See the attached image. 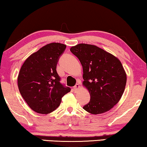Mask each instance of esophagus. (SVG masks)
I'll use <instances>...</instances> for the list:
<instances>
[{"instance_id":"1","label":"esophagus","mask_w":147,"mask_h":147,"mask_svg":"<svg viewBox=\"0 0 147 147\" xmlns=\"http://www.w3.org/2000/svg\"><path fill=\"white\" fill-rule=\"evenodd\" d=\"M80 84H79V82L78 83V84H76V86L74 87V91H77L79 89H80Z\"/></svg>"}]
</instances>
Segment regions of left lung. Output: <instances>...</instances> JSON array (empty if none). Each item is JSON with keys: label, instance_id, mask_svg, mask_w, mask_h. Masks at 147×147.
Segmentation results:
<instances>
[{"label": "left lung", "instance_id": "left-lung-1", "mask_svg": "<svg viewBox=\"0 0 147 147\" xmlns=\"http://www.w3.org/2000/svg\"><path fill=\"white\" fill-rule=\"evenodd\" d=\"M70 51L83 67V86L90 94L84 109L91 114L103 113L119 101L125 91L127 75L119 59L96 46L79 44Z\"/></svg>", "mask_w": 147, "mask_h": 147}]
</instances>
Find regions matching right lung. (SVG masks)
Instances as JSON below:
<instances>
[{"label": "right lung", "mask_w": 147, "mask_h": 147, "mask_svg": "<svg viewBox=\"0 0 147 147\" xmlns=\"http://www.w3.org/2000/svg\"><path fill=\"white\" fill-rule=\"evenodd\" d=\"M66 46L50 43L28 58L18 76V86L23 99L35 112L48 114L60 105L63 95L71 91L60 83L56 71L59 58Z\"/></svg>", "instance_id": "right-lung-1"}]
</instances>
